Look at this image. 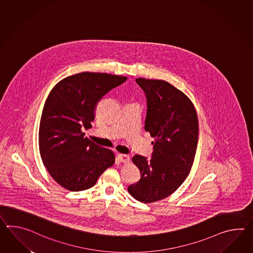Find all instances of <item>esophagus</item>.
<instances>
[{
  "mask_svg": "<svg viewBox=\"0 0 253 253\" xmlns=\"http://www.w3.org/2000/svg\"><path fill=\"white\" fill-rule=\"evenodd\" d=\"M117 157H118V160L121 163H127L129 162V155H127V154L119 153Z\"/></svg>",
  "mask_w": 253,
  "mask_h": 253,
  "instance_id": "34e87169",
  "label": "esophagus"
}]
</instances>
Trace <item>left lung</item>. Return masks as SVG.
Wrapping results in <instances>:
<instances>
[{
  "label": "left lung",
  "mask_w": 253,
  "mask_h": 253,
  "mask_svg": "<svg viewBox=\"0 0 253 253\" xmlns=\"http://www.w3.org/2000/svg\"><path fill=\"white\" fill-rule=\"evenodd\" d=\"M147 101L145 130L154 137L151 159L135 155L140 180L128 191L139 202L163 200L185 180L194 161L199 125L191 100L163 80L136 79Z\"/></svg>",
  "instance_id": "1"
}]
</instances>
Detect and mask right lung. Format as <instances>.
<instances>
[{"label":"right lung","instance_id":"1","mask_svg":"<svg viewBox=\"0 0 253 253\" xmlns=\"http://www.w3.org/2000/svg\"><path fill=\"white\" fill-rule=\"evenodd\" d=\"M127 77L80 73L59 82L45 101L39 129L40 154L53 180L69 191L94 186L115 161L112 151L84 137L94 120L96 103Z\"/></svg>","mask_w":253,"mask_h":253}]
</instances>
